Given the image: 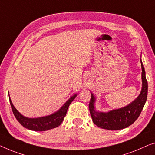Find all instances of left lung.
<instances>
[{
    "label": "left lung",
    "instance_id": "8db88e82",
    "mask_svg": "<svg viewBox=\"0 0 155 155\" xmlns=\"http://www.w3.org/2000/svg\"><path fill=\"white\" fill-rule=\"evenodd\" d=\"M142 68V88L140 94L134 101L123 108L111 110L108 112H99L94 108L95 97L91 92L89 110L92 121L99 127L108 130H120L130 126L139 117L147 100V81L145 77L143 64L140 60Z\"/></svg>",
    "mask_w": 155,
    "mask_h": 155
}]
</instances>
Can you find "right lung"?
Returning a JSON list of instances; mask_svg holds the SVG:
<instances>
[{
    "instance_id": "right-lung-1",
    "label": "right lung",
    "mask_w": 155,
    "mask_h": 155,
    "mask_svg": "<svg viewBox=\"0 0 155 155\" xmlns=\"http://www.w3.org/2000/svg\"><path fill=\"white\" fill-rule=\"evenodd\" d=\"M77 94H75L71 97L64 104L58 111L55 112L51 115H47L45 117H36V118H30V117H25L20 114L16 108L14 107L13 104L12 103L10 97V102L12 107V110L14 115L18 122L21 124L25 128L28 129L30 130L36 131H47L49 129H54L61 125L62 122L63 121L64 117H65L67 111H68V107L74 100Z\"/></svg>"
}]
</instances>
